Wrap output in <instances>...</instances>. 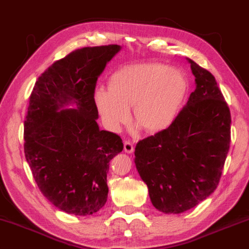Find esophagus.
<instances>
[{
    "label": "esophagus",
    "mask_w": 249,
    "mask_h": 249,
    "mask_svg": "<svg viewBox=\"0 0 249 249\" xmlns=\"http://www.w3.org/2000/svg\"><path fill=\"white\" fill-rule=\"evenodd\" d=\"M124 151H125V153H127V154L134 153L135 147H134V145H132V144H131V142H129V141H125V142H124Z\"/></svg>",
    "instance_id": "esophagus-1"
}]
</instances>
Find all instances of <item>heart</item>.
I'll return each mask as SVG.
<instances>
[{
    "label": "heart",
    "mask_w": 249,
    "mask_h": 249,
    "mask_svg": "<svg viewBox=\"0 0 249 249\" xmlns=\"http://www.w3.org/2000/svg\"><path fill=\"white\" fill-rule=\"evenodd\" d=\"M188 78L180 69L145 62L120 69L109 80V90L97 88L94 102L104 123L119 131L129 118L151 134L175 122L188 94Z\"/></svg>",
    "instance_id": "heart-1"
}]
</instances>
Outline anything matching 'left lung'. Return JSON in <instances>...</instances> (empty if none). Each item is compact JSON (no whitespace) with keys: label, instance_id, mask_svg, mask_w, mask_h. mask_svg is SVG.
Returning a JSON list of instances; mask_svg holds the SVG:
<instances>
[{"label":"left lung","instance_id":"1","mask_svg":"<svg viewBox=\"0 0 249 249\" xmlns=\"http://www.w3.org/2000/svg\"><path fill=\"white\" fill-rule=\"evenodd\" d=\"M196 88L169 128L139 141L135 163L153 206L178 214L214 192L230 146V111L214 76L187 58Z\"/></svg>","mask_w":249,"mask_h":249}]
</instances>
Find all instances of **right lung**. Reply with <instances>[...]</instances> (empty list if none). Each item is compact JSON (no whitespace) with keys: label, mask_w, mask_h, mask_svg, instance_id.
I'll list each match as a JSON object with an SVG mask.
<instances>
[{"label":"right lung","mask_w":249,"mask_h":249,"mask_svg":"<svg viewBox=\"0 0 249 249\" xmlns=\"http://www.w3.org/2000/svg\"><path fill=\"white\" fill-rule=\"evenodd\" d=\"M120 51L72 52L39 76L30 97L25 158L41 193L69 214L90 215L106 204L109 162L123 151L122 139L98 127L94 102L97 78Z\"/></svg>","instance_id":"right-lung-1"}]
</instances>
